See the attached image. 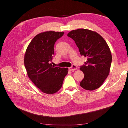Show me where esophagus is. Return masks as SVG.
<instances>
[{
  "label": "esophagus",
  "mask_w": 128,
  "mask_h": 128,
  "mask_svg": "<svg viewBox=\"0 0 128 128\" xmlns=\"http://www.w3.org/2000/svg\"><path fill=\"white\" fill-rule=\"evenodd\" d=\"M77 69V67L74 64V65L72 66L71 67L69 68V70H70V71H74V70H76Z\"/></svg>",
  "instance_id": "34e87169"
}]
</instances>
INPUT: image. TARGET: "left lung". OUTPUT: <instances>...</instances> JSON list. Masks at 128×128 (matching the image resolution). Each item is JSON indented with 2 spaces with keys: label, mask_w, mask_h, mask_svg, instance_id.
<instances>
[{
  "label": "left lung",
  "mask_w": 128,
  "mask_h": 128,
  "mask_svg": "<svg viewBox=\"0 0 128 128\" xmlns=\"http://www.w3.org/2000/svg\"><path fill=\"white\" fill-rule=\"evenodd\" d=\"M67 36L75 41L80 55L87 57L85 64L80 67L84 74L80 86L90 91L99 88L109 75L112 63L106 42L96 32L86 29L72 30Z\"/></svg>",
  "instance_id": "8db88e82"
}]
</instances>
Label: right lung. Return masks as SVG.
Listing matches in <instances>:
<instances>
[{"mask_svg": "<svg viewBox=\"0 0 128 128\" xmlns=\"http://www.w3.org/2000/svg\"><path fill=\"white\" fill-rule=\"evenodd\" d=\"M63 32H45L34 37L27 47L24 58V66L29 78L42 92L53 94L62 86L67 68L54 67L53 59L54 46Z\"/></svg>", "mask_w": 128, "mask_h": 128, "instance_id": "add662e5", "label": "right lung"}]
</instances>
